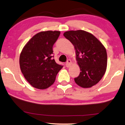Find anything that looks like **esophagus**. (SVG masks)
I'll return each instance as SVG.
<instances>
[{
  "mask_svg": "<svg viewBox=\"0 0 125 125\" xmlns=\"http://www.w3.org/2000/svg\"><path fill=\"white\" fill-rule=\"evenodd\" d=\"M71 64H72L71 60H68L67 61V62H66V64H65V66L67 67H70L71 65Z\"/></svg>",
  "mask_w": 125,
  "mask_h": 125,
  "instance_id": "obj_1",
  "label": "esophagus"
}]
</instances>
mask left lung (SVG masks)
Instances as JSON below:
<instances>
[{
    "instance_id": "8db88e82",
    "label": "left lung",
    "mask_w": 125,
    "mask_h": 125,
    "mask_svg": "<svg viewBox=\"0 0 125 125\" xmlns=\"http://www.w3.org/2000/svg\"><path fill=\"white\" fill-rule=\"evenodd\" d=\"M64 36L74 46L80 73L75 83L83 88L91 87L99 82L106 71L107 54L106 49L90 33L83 30L70 31Z\"/></svg>"
}]
</instances>
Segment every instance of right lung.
Instances as JSON below:
<instances>
[{
	"label": "right lung",
	"instance_id": "right-lung-1",
	"mask_svg": "<svg viewBox=\"0 0 125 125\" xmlns=\"http://www.w3.org/2000/svg\"><path fill=\"white\" fill-rule=\"evenodd\" d=\"M60 31H43L29 41L20 56V66L26 80L33 87L48 88L54 82L56 75L63 67L53 59V46Z\"/></svg>",
	"mask_w": 125,
	"mask_h": 125
}]
</instances>
